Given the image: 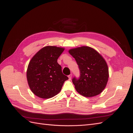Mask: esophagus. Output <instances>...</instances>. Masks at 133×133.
Returning <instances> with one entry per match:
<instances>
[{"mask_svg": "<svg viewBox=\"0 0 133 133\" xmlns=\"http://www.w3.org/2000/svg\"><path fill=\"white\" fill-rule=\"evenodd\" d=\"M72 76H73V75H72L71 74H70L69 75H68V78H69V80H71V78H72Z\"/></svg>", "mask_w": 133, "mask_h": 133, "instance_id": "34e87169", "label": "esophagus"}]
</instances>
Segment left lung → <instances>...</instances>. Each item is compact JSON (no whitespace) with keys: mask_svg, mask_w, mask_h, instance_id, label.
Masks as SVG:
<instances>
[{"mask_svg":"<svg viewBox=\"0 0 133 133\" xmlns=\"http://www.w3.org/2000/svg\"><path fill=\"white\" fill-rule=\"evenodd\" d=\"M69 53L75 58L80 71L79 79L72 80L76 91L88 98L101 93L109 78L105 59L96 50L87 46L71 49Z\"/></svg>","mask_w":133,"mask_h":133,"instance_id":"left-lung-1","label":"left lung"}]
</instances>
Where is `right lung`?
Instances as JSON below:
<instances>
[{
	"label": "right lung",
	"instance_id": "1",
	"mask_svg": "<svg viewBox=\"0 0 133 133\" xmlns=\"http://www.w3.org/2000/svg\"><path fill=\"white\" fill-rule=\"evenodd\" d=\"M64 48L46 46L39 50L28 66L26 78L31 91L38 97L48 99L57 95L68 79L57 62Z\"/></svg>",
	"mask_w": 133,
	"mask_h": 133
}]
</instances>
